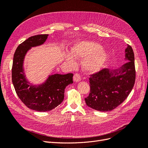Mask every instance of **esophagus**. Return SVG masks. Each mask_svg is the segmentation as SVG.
Listing matches in <instances>:
<instances>
[{
  "mask_svg": "<svg viewBox=\"0 0 148 148\" xmlns=\"http://www.w3.org/2000/svg\"><path fill=\"white\" fill-rule=\"evenodd\" d=\"M81 80V75L79 73H75L74 75V81L75 82H79Z\"/></svg>",
  "mask_w": 148,
  "mask_h": 148,
  "instance_id": "1",
  "label": "esophagus"
}]
</instances>
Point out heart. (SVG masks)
<instances>
[{
  "label": "heart",
  "instance_id": "1",
  "mask_svg": "<svg viewBox=\"0 0 148 148\" xmlns=\"http://www.w3.org/2000/svg\"><path fill=\"white\" fill-rule=\"evenodd\" d=\"M100 49V45L97 43L84 41L75 45L72 51L73 55L78 58H85L91 55L84 62V67L87 71L94 72L100 69L106 60V53ZM65 59L70 64H75V58L71 54H66Z\"/></svg>",
  "mask_w": 148,
  "mask_h": 148
}]
</instances>
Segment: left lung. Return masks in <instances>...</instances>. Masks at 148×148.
<instances>
[{"label":"left lung","mask_w":148,"mask_h":148,"mask_svg":"<svg viewBox=\"0 0 148 148\" xmlns=\"http://www.w3.org/2000/svg\"><path fill=\"white\" fill-rule=\"evenodd\" d=\"M125 54L129 61L120 69H102L90 75V93L85 99L88 107L101 112L111 111L128 97L136 79L134 52L129 45Z\"/></svg>","instance_id":"8db88e82"}]
</instances>
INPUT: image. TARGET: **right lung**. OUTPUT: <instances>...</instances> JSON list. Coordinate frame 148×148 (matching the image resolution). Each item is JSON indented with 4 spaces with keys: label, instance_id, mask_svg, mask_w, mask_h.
Instances as JSON below:
<instances>
[{
    "label": "right lung",
    "instance_id": "right-lung-1",
    "mask_svg": "<svg viewBox=\"0 0 148 148\" xmlns=\"http://www.w3.org/2000/svg\"><path fill=\"white\" fill-rule=\"evenodd\" d=\"M48 36L46 34L34 35L20 44L14 53L12 68V81L19 99L28 108L38 112L57 107L64 100L66 87L73 83L72 73L50 75L39 86L30 85L26 80L23 69L25 54L31 47L43 44Z\"/></svg>",
    "mask_w": 148,
    "mask_h": 148
}]
</instances>
